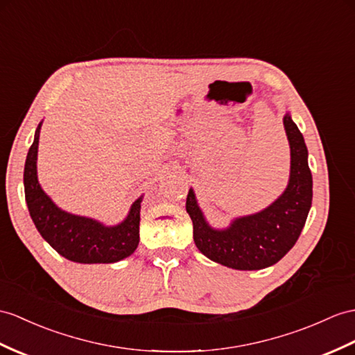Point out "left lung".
<instances>
[{
    "instance_id": "8db88e82",
    "label": "left lung",
    "mask_w": 355,
    "mask_h": 355,
    "mask_svg": "<svg viewBox=\"0 0 355 355\" xmlns=\"http://www.w3.org/2000/svg\"><path fill=\"white\" fill-rule=\"evenodd\" d=\"M283 125L291 146V176L284 193L263 211L235 218L227 229H214L203 217L189 189L187 212L193 220L197 248L207 259L241 271L262 270L277 263L295 245L312 206V173L307 148L289 112Z\"/></svg>"
}]
</instances>
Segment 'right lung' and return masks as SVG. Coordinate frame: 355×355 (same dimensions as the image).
Here are the masks:
<instances>
[{"mask_svg": "<svg viewBox=\"0 0 355 355\" xmlns=\"http://www.w3.org/2000/svg\"><path fill=\"white\" fill-rule=\"evenodd\" d=\"M39 123L24 168V188L30 217L42 238L58 254L78 263H114L131 256L140 243L141 198L132 203L128 217L117 226L62 211L43 191L37 180Z\"/></svg>", "mask_w": 355, "mask_h": 355, "instance_id": "right-lung-1", "label": "right lung"}]
</instances>
